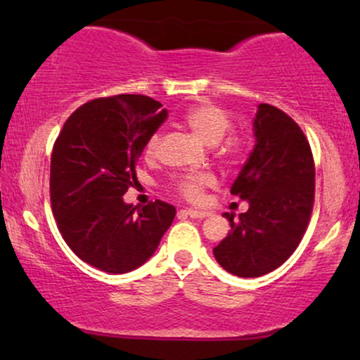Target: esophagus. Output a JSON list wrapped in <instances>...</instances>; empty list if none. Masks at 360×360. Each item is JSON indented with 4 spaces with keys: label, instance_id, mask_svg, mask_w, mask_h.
Segmentation results:
<instances>
[{
    "label": "esophagus",
    "instance_id": "obj_1",
    "mask_svg": "<svg viewBox=\"0 0 360 360\" xmlns=\"http://www.w3.org/2000/svg\"><path fill=\"white\" fill-rule=\"evenodd\" d=\"M181 213L188 214V217L191 218H205L208 217V212H201V210H191V208H186V210H181Z\"/></svg>",
    "mask_w": 360,
    "mask_h": 360
}]
</instances>
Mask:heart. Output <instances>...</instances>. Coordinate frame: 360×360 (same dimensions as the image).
I'll use <instances>...</instances> for the list:
<instances>
[{"mask_svg":"<svg viewBox=\"0 0 360 360\" xmlns=\"http://www.w3.org/2000/svg\"><path fill=\"white\" fill-rule=\"evenodd\" d=\"M184 123L194 134L206 143H218V155L225 160L226 164H235L242 157L243 152V140L237 134H229L226 137L221 139L230 128V117L225 110L210 101H200L193 105L191 108L184 113ZM160 143H162V135L160 131L152 134L143 147V154L147 159H155L159 155ZM217 184V177L213 172L201 171V172H184V174L176 176L171 181L169 188L189 203H200L205 198V191L208 188H213Z\"/></svg>","mask_w":360,"mask_h":360,"instance_id":"obj_1","label":"heart"}]
</instances>
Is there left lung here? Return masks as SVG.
Masks as SVG:
<instances>
[{"instance_id":"1","label":"left lung","mask_w":360,"mask_h":360,"mask_svg":"<svg viewBox=\"0 0 360 360\" xmlns=\"http://www.w3.org/2000/svg\"><path fill=\"white\" fill-rule=\"evenodd\" d=\"M254 135V150L230 189L250 206L238 218L223 214L232 232L213 249L223 269L240 278H259L286 262L315 203V160L298 123L262 103Z\"/></svg>"}]
</instances>
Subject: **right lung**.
<instances>
[{"label":"right lung","mask_w":360,"mask_h":360,"mask_svg":"<svg viewBox=\"0 0 360 360\" xmlns=\"http://www.w3.org/2000/svg\"><path fill=\"white\" fill-rule=\"evenodd\" d=\"M143 94L81 105L65 120L51 157V205L57 229L81 260L110 274L142 266L171 226L176 208L155 200L123 203L137 181L135 164L167 118Z\"/></svg>","instance_id":"obj_1"}]
</instances>
